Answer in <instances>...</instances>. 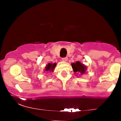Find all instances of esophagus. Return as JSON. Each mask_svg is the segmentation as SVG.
<instances>
[{
	"mask_svg": "<svg viewBox=\"0 0 121 121\" xmlns=\"http://www.w3.org/2000/svg\"><path fill=\"white\" fill-rule=\"evenodd\" d=\"M68 60V57H64V58H62V60L63 61H67Z\"/></svg>",
	"mask_w": 121,
	"mask_h": 121,
	"instance_id": "esophagus-1",
	"label": "esophagus"
}]
</instances>
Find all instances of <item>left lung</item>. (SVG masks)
Segmentation results:
<instances>
[{
  "label": "left lung",
  "mask_w": 121,
  "mask_h": 121,
  "mask_svg": "<svg viewBox=\"0 0 121 121\" xmlns=\"http://www.w3.org/2000/svg\"><path fill=\"white\" fill-rule=\"evenodd\" d=\"M72 68L75 74H83L86 72V67L80 61H77L76 63H73L71 64Z\"/></svg>",
  "instance_id": "1"
}]
</instances>
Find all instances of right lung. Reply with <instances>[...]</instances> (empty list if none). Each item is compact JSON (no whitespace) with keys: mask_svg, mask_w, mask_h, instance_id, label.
Segmentation results:
<instances>
[{"mask_svg":"<svg viewBox=\"0 0 121 121\" xmlns=\"http://www.w3.org/2000/svg\"><path fill=\"white\" fill-rule=\"evenodd\" d=\"M56 63H54V64H52V63H48V64L46 66L45 71H46L53 72L54 69L55 67H56Z\"/></svg>","mask_w":121,"mask_h":121,"instance_id":"add662e5","label":"right lung"}]
</instances>
